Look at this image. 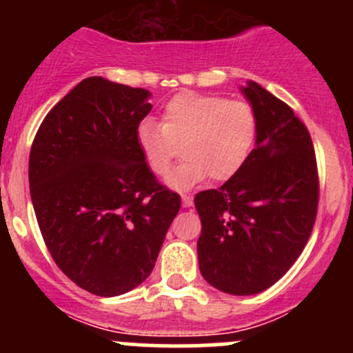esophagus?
I'll use <instances>...</instances> for the list:
<instances>
[{
  "label": "esophagus",
  "mask_w": 353,
  "mask_h": 353,
  "mask_svg": "<svg viewBox=\"0 0 353 353\" xmlns=\"http://www.w3.org/2000/svg\"><path fill=\"white\" fill-rule=\"evenodd\" d=\"M191 205H193V198L188 196V194H183V206H184V208H190Z\"/></svg>",
  "instance_id": "34e87169"
}]
</instances>
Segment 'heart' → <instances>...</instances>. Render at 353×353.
<instances>
[{"mask_svg":"<svg viewBox=\"0 0 353 353\" xmlns=\"http://www.w3.org/2000/svg\"><path fill=\"white\" fill-rule=\"evenodd\" d=\"M256 114L248 102L183 92L170 99L162 124L145 119L137 143L157 176H165L184 152V162L167 177L174 190H190L206 177L229 181L248 160L256 140Z\"/></svg>","mask_w":353,"mask_h":353,"instance_id":"heart-1","label":"heart"}]
</instances>
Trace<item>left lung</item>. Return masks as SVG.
<instances>
[{"label":"left lung","instance_id":"8db88e82","mask_svg":"<svg viewBox=\"0 0 353 353\" xmlns=\"http://www.w3.org/2000/svg\"><path fill=\"white\" fill-rule=\"evenodd\" d=\"M241 90L256 114V147L223 186L194 196L198 263L212 287L254 295L301 256L316 222L319 181L311 134L294 110L256 81Z\"/></svg>","mask_w":353,"mask_h":353}]
</instances>
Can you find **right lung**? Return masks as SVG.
<instances>
[{
  "label": "right lung",
  "mask_w": 353,
  "mask_h": 353,
  "mask_svg": "<svg viewBox=\"0 0 353 353\" xmlns=\"http://www.w3.org/2000/svg\"><path fill=\"white\" fill-rule=\"evenodd\" d=\"M148 99L145 88L85 78L49 110L30 148L28 184L44 243L71 282L101 297L148 279L181 208L138 148Z\"/></svg>",
  "instance_id": "add662e5"
}]
</instances>
